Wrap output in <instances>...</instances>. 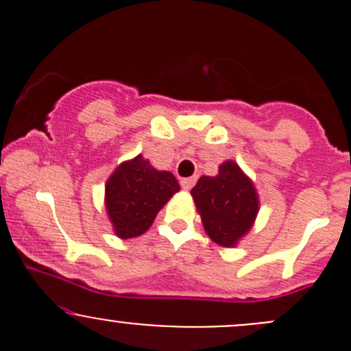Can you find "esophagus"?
Returning <instances> with one entry per match:
<instances>
[{"mask_svg":"<svg viewBox=\"0 0 351 351\" xmlns=\"http://www.w3.org/2000/svg\"><path fill=\"white\" fill-rule=\"evenodd\" d=\"M195 182H197V180L193 178V176H190V178H183L180 183H182L183 190H190L193 185H195Z\"/></svg>","mask_w":351,"mask_h":351,"instance_id":"esophagus-1","label":"esophagus"}]
</instances>
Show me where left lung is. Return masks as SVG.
Listing matches in <instances>:
<instances>
[{"mask_svg": "<svg viewBox=\"0 0 351 351\" xmlns=\"http://www.w3.org/2000/svg\"><path fill=\"white\" fill-rule=\"evenodd\" d=\"M205 232L219 246L234 247L256 219L260 200L253 182L234 161H224L219 175L200 176L192 189Z\"/></svg>", "mask_w": 351, "mask_h": 351, "instance_id": "obj_1", "label": "left lung"}]
</instances>
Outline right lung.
Returning a JSON list of instances; mask_svg holds the SVG:
<instances>
[{"label": "right lung", "mask_w": 351, "mask_h": 351, "mask_svg": "<svg viewBox=\"0 0 351 351\" xmlns=\"http://www.w3.org/2000/svg\"><path fill=\"white\" fill-rule=\"evenodd\" d=\"M178 190L173 173L153 168L141 154L122 162L105 185V207L115 234L122 239L144 234Z\"/></svg>", "instance_id": "add662e5"}]
</instances>
